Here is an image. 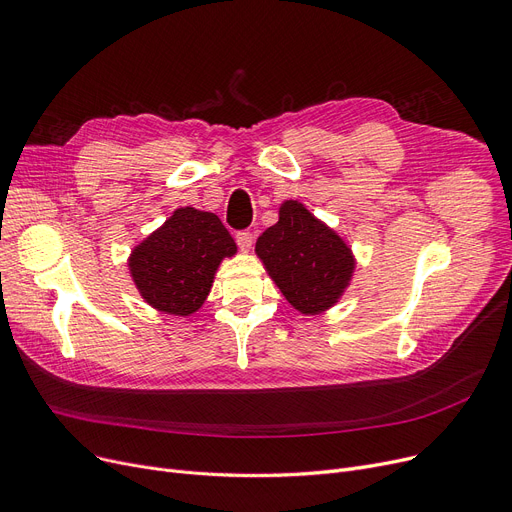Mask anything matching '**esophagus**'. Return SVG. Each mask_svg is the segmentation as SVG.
<instances>
[{
    "label": "esophagus",
    "instance_id": "obj_1",
    "mask_svg": "<svg viewBox=\"0 0 512 512\" xmlns=\"http://www.w3.org/2000/svg\"><path fill=\"white\" fill-rule=\"evenodd\" d=\"M235 239H237V246L242 248L244 252H248V250L254 246V235H252L250 231H239V233L235 235Z\"/></svg>",
    "mask_w": 512,
    "mask_h": 512
}]
</instances>
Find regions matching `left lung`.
<instances>
[{"label": "left lung", "mask_w": 512, "mask_h": 512, "mask_svg": "<svg viewBox=\"0 0 512 512\" xmlns=\"http://www.w3.org/2000/svg\"><path fill=\"white\" fill-rule=\"evenodd\" d=\"M256 254L287 302L306 316L335 306L355 268L349 246L297 200L281 204L279 221L258 237Z\"/></svg>", "instance_id": "8db88e82"}]
</instances>
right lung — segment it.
Returning a JSON list of instances; mask_svg holds the SVG:
<instances>
[{"label":"right lung","instance_id":"add662e5","mask_svg":"<svg viewBox=\"0 0 512 512\" xmlns=\"http://www.w3.org/2000/svg\"><path fill=\"white\" fill-rule=\"evenodd\" d=\"M235 252L215 213L184 206L132 250L128 266L148 306L190 316L204 304L221 260Z\"/></svg>","mask_w":512,"mask_h":512}]
</instances>
